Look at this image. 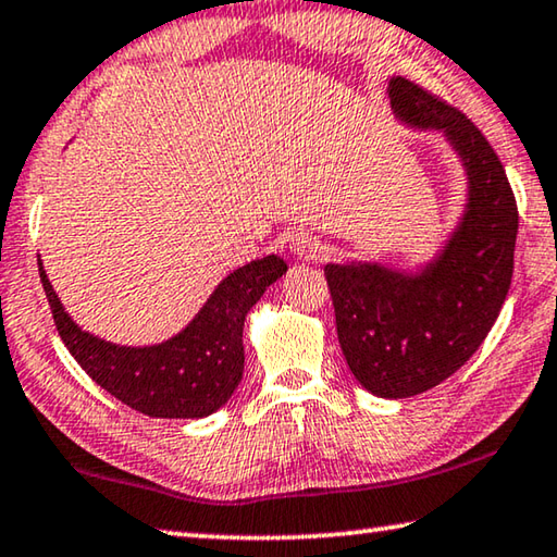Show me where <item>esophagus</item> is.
<instances>
[{"mask_svg":"<svg viewBox=\"0 0 557 557\" xmlns=\"http://www.w3.org/2000/svg\"><path fill=\"white\" fill-rule=\"evenodd\" d=\"M288 249L298 259L313 261V259L320 257V249H323V247H320L318 237H313V234H310V232H296V234H290Z\"/></svg>","mask_w":557,"mask_h":557,"instance_id":"34e87169","label":"esophagus"}]
</instances>
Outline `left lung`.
Instances as JSON below:
<instances>
[{
    "mask_svg": "<svg viewBox=\"0 0 557 557\" xmlns=\"http://www.w3.org/2000/svg\"><path fill=\"white\" fill-rule=\"evenodd\" d=\"M398 120L445 132L470 178L460 227L433 263L408 276L379 263H327L337 337L367 392L408 398L470 359L509 294L519 208L499 156L472 120L406 77L388 83Z\"/></svg>",
    "mask_w": 557,
    "mask_h": 557,
    "instance_id": "obj_1",
    "label": "left lung"
}]
</instances>
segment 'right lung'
Listing matches in <instances>:
<instances>
[{
	"label": "right lung",
	"instance_id": "1",
	"mask_svg": "<svg viewBox=\"0 0 557 557\" xmlns=\"http://www.w3.org/2000/svg\"><path fill=\"white\" fill-rule=\"evenodd\" d=\"M286 269L276 253L239 267L214 288L183 333L161 345L120 347L73 323L38 259L53 323L67 352L107 394L151 418H202L227 404L244 372V318Z\"/></svg>",
	"mask_w": 557,
	"mask_h": 557
}]
</instances>
